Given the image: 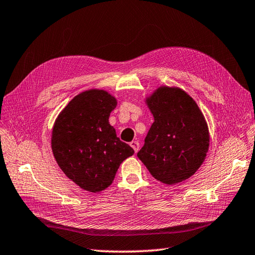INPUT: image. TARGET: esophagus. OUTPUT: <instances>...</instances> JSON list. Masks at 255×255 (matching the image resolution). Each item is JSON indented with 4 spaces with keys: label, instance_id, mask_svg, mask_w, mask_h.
<instances>
[{
    "label": "esophagus",
    "instance_id": "obj_1",
    "mask_svg": "<svg viewBox=\"0 0 255 255\" xmlns=\"http://www.w3.org/2000/svg\"><path fill=\"white\" fill-rule=\"evenodd\" d=\"M129 145H131V147L134 149L135 153L138 152V149H139V143H138L137 141H133V142L129 143Z\"/></svg>",
    "mask_w": 255,
    "mask_h": 255
}]
</instances>
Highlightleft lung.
<instances>
[{
  "label": "left lung",
  "mask_w": 255,
  "mask_h": 255,
  "mask_svg": "<svg viewBox=\"0 0 255 255\" xmlns=\"http://www.w3.org/2000/svg\"><path fill=\"white\" fill-rule=\"evenodd\" d=\"M145 103L154 122L137 157L160 183L175 185L188 179L205 162L209 149L204 114L178 87L160 86L145 97Z\"/></svg>",
  "instance_id": "left-lung-1"
}]
</instances>
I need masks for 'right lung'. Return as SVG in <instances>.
Returning a JSON list of instances; mask_svg holds the SVG:
<instances>
[{
    "mask_svg": "<svg viewBox=\"0 0 255 255\" xmlns=\"http://www.w3.org/2000/svg\"><path fill=\"white\" fill-rule=\"evenodd\" d=\"M117 98L90 89L72 98L56 118L51 150L60 169L80 188L100 193L110 186L133 148L120 141L109 117Z\"/></svg>",
    "mask_w": 255,
    "mask_h": 255,
    "instance_id": "right-lung-1",
    "label": "right lung"
}]
</instances>
